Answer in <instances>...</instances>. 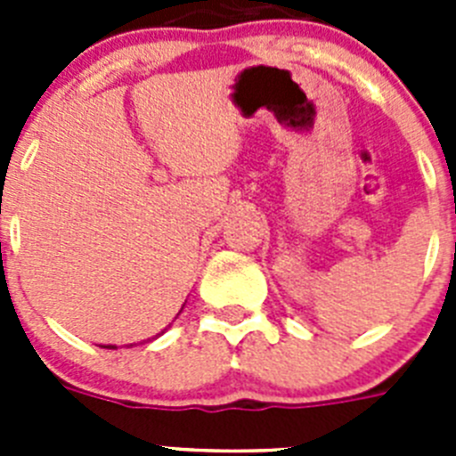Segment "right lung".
Listing matches in <instances>:
<instances>
[{
    "label": "right lung",
    "mask_w": 456,
    "mask_h": 456,
    "mask_svg": "<svg viewBox=\"0 0 456 456\" xmlns=\"http://www.w3.org/2000/svg\"><path fill=\"white\" fill-rule=\"evenodd\" d=\"M162 333H164V331H162ZM104 349H116V347H114V345H107V347H104Z\"/></svg>",
    "instance_id": "obj_1"
}]
</instances>
